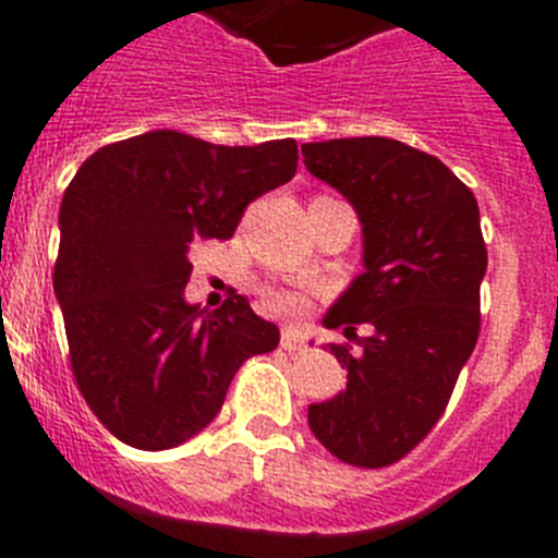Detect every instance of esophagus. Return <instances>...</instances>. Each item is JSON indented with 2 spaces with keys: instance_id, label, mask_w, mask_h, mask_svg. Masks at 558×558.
Listing matches in <instances>:
<instances>
[{
  "instance_id": "obj_1",
  "label": "esophagus",
  "mask_w": 558,
  "mask_h": 558,
  "mask_svg": "<svg viewBox=\"0 0 558 558\" xmlns=\"http://www.w3.org/2000/svg\"><path fill=\"white\" fill-rule=\"evenodd\" d=\"M279 343H282L284 352H299V349L304 347V340L299 338V332H293V329H282V340H279Z\"/></svg>"
}]
</instances>
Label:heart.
<instances>
[{
    "mask_svg": "<svg viewBox=\"0 0 558 558\" xmlns=\"http://www.w3.org/2000/svg\"><path fill=\"white\" fill-rule=\"evenodd\" d=\"M265 307L276 315H299L304 310V299L299 293H290V290H265Z\"/></svg>",
    "mask_w": 558,
    "mask_h": 558,
    "instance_id": "obj_1",
    "label": "heart"
}]
</instances>
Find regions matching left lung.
<instances>
[{"label":"left lung","mask_w":558,"mask_h":558,"mask_svg":"<svg viewBox=\"0 0 558 558\" xmlns=\"http://www.w3.org/2000/svg\"><path fill=\"white\" fill-rule=\"evenodd\" d=\"M315 179L349 198L363 223L366 270L324 324L349 372L347 391L310 405L315 438L338 461L379 470L405 458L445 416L481 332L486 243L472 190L436 156L386 136L302 145ZM354 323L373 335L360 339Z\"/></svg>","instance_id":"1"}]
</instances>
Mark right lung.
<instances>
[{
	"mask_svg": "<svg viewBox=\"0 0 558 558\" xmlns=\"http://www.w3.org/2000/svg\"><path fill=\"white\" fill-rule=\"evenodd\" d=\"M293 140L226 147L150 131L88 156L61 204L56 288L83 399L136 450L184 445L218 416L236 368L274 352L276 324L229 295L184 302L195 240H229L251 201L288 184Z\"/></svg>",
	"mask_w": 558,
	"mask_h": 558,
	"instance_id": "1",
	"label": "right lung"
}]
</instances>
